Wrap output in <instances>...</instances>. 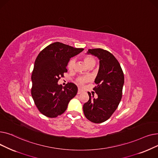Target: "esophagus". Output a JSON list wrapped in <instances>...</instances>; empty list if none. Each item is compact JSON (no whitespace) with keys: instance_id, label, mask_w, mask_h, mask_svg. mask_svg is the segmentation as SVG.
I'll return each mask as SVG.
<instances>
[{"instance_id":"esophagus-1","label":"esophagus","mask_w":158,"mask_h":158,"mask_svg":"<svg viewBox=\"0 0 158 158\" xmlns=\"http://www.w3.org/2000/svg\"><path fill=\"white\" fill-rule=\"evenodd\" d=\"M82 92H83V90L81 89H79L78 91H77V94H81Z\"/></svg>"}]
</instances>
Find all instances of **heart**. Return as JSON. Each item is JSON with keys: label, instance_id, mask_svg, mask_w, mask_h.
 I'll list each match as a JSON object with an SVG mask.
<instances>
[{"label": "heart", "instance_id": "b5f03b06", "mask_svg": "<svg viewBox=\"0 0 158 158\" xmlns=\"http://www.w3.org/2000/svg\"><path fill=\"white\" fill-rule=\"evenodd\" d=\"M83 60L86 64V65L88 66V67H94V66L95 65L96 63V60L95 58L90 56V55H86L83 57ZM75 65H76V60L75 59H71L67 64V68L69 70L72 71L75 68ZM89 80V78L88 77H81L77 79V83L79 85H83L85 82L88 81Z\"/></svg>", "mask_w": 158, "mask_h": 158}]
</instances>
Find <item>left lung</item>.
Segmentation results:
<instances>
[{"label": "left lung", "mask_w": 158, "mask_h": 158, "mask_svg": "<svg viewBox=\"0 0 158 158\" xmlns=\"http://www.w3.org/2000/svg\"><path fill=\"white\" fill-rule=\"evenodd\" d=\"M88 54L99 60V69L94 88L97 94L89 95V101L83 105L85 117L89 121L100 123L108 120L117 110L121 101L124 83L123 73L120 63L110 52L102 48L89 49Z\"/></svg>", "instance_id": "obj_1"}]
</instances>
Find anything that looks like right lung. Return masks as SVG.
Returning a JSON list of instances; mask_svg holds the SVG:
<instances>
[{"instance_id":"obj_1","label":"right lung","mask_w":158,"mask_h":158,"mask_svg":"<svg viewBox=\"0 0 158 158\" xmlns=\"http://www.w3.org/2000/svg\"><path fill=\"white\" fill-rule=\"evenodd\" d=\"M83 50L55 42L38 55L31 76V95L40 112L46 117L55 118L63 114L76 95L78 89L76 85L68 82L63 86L57 82L67 72L70 58Z\"/></svg>"}]
</instances>
